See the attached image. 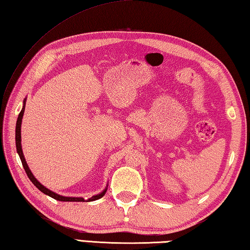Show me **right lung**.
Wrapping results in <instances>:
<instances>
[{
	"mask_svg": "<svg viewBox=\"0 0 250 250\" xmlns=\"http://www.w3.org/2000/svg\"><path fill=\"white\" fill-rule=\"evenodd\" d=\"M26 101H27V99L23 100L22 108H21V112H19V115H18L17 122H16V131H15V133H16V134H15V139H16V149H17V153L19 155V158H21V160L22 167H23L24 171H26L28 178L30 179L31 182L34 185H36V188L40 189L42 193H44L45 195H48V196L54 198V199L60 200V202H93V200H96V199L102 198L105 195L106 190H107V188H108V185H106V188L103 189V192L96 194V195H94V196H92L91 198H87V199H84L83 197L62 196V195H60V194H57L55 192H53V190L48 189L47 188L44 187V185L39 182V181L36 179V177H34V175L32 174L30 168L28 167L26 159H24V156H23V153H22V148H21V121H22V116H23V112H24V106H26Z\"/></svg>",
	"mask_w": 250,
	"mask_h": 250,
	"instance_id": "obj_1",
	"label": "right lung"
}]
</instances>
